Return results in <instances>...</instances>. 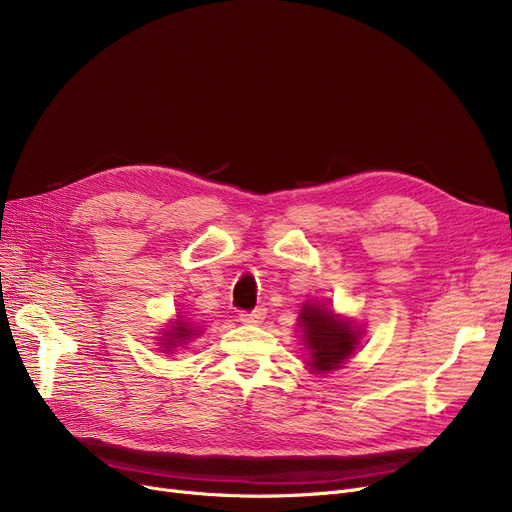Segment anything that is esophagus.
Here are the masks:
<instances>
[{
    "label": "esophagus",
    "mask_w": 512,
    "mask_h": 512,
    "mask_svg": "<svg viewBox=\"0 0 512 512\" xmlns=\"http://www.w3.org/2000/svg\"><path fill=\"white\" fill-rule=\"evenodd\" d=\"M265 313H267L265 307H257L253 311H240L238 319L242 321V324H261V321L265 319Z\"/></svg>",
    "instance_id": "obj_1"
}]
</instances>
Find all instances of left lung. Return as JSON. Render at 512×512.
Wrapping results in <instances>:
<instances>
[{"label": "left lung", "instance_id": "8db88e82", "mask_svg": "<svg viewBox=\"0 0 512 512\" xmlns=\"http://www.w3.org/2000/svg\"><path fill=\"white\" fill-rule=\"evenodd\" d=\"M301 330L311 357L313 371L338 369L359 342L355 328L348 321H340L332 311L305 305L301 313Z\"/></svg>", "mask_w": 512, "mask_h": 512}]
</instances>
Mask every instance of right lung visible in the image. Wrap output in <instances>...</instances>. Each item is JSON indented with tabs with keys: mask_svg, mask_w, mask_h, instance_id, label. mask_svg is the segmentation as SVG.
<instances>
[{
	"mask_svg": "<svg viewBox=\"0 0 512 512\" xmlns=\"http://www.w3.org/2000/svg\"><path fill=\"white\" fill-rule=\"evenodd\" d=\"M166 336L168 338H164V342H161V344H164L161 348H164V351H172L174 346H178L176 342H186L188 338H191L193 330L188 328L186 321H176V326H172V330Z\"/></svg>",
	"mask_w": 512,
	"mask_h": 512,
	"instance_id": "1",
	"label": "right lung"
}]
</instances>
